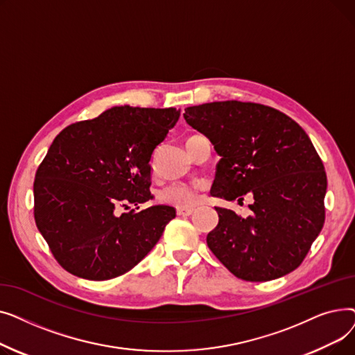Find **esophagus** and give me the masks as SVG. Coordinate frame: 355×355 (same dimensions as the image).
<instances>
[{"label":"esophagus","mask_w":355,"mask_h":355,"mask_svg":"<svg viewBox=\"0 0 355 355\" xmlns=\"http://www.w3.org/2000/svg\"><path fill=\"white\" fill-rule=\"evenodd\" d=\"M193 209H177V214L182 216V217H189L193 214Z\"/></svg>","instance_id":"1"}]
</instances>
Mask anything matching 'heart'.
Returning <instances> with one entry per match:
<instances>
[{
    "label": "heart",
    "mask_w": 355,
    "mask_h": 355,
    "mask_svg": "<svg viewBox=\"0 0 355 355\" xmlns=\"http://www.w3.org/2000/svg\"><path fill=\"white\" fill-rule=\"evenodd\" d=\"M198 194V185L187 182H174L161 189L157 200L162 204H170L175 207H189L194 204Z\"/></svg>",
    "instance_id": "b5f03b06"
}]
</instances>
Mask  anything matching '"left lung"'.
Wrapping results in <instances>:
<instances>
[{
    "label": "left lung",
    "mask_w": 355,
    "mask_h": 355,
    "mask_svg": "<svg viewBox=\"0 0 355 355\" xmlns=\"http://www.w3.org/2000/svg\"><path fill=\"white\" fill-rule=\"evenodd\" d=\"M185 122L221 157L210 194L243 201L252 216L216 207L207 246L234 276L265 282L300 266L325 221L324 164L305 130L281 110L225 101L185 109Z\"/></svg>",
    "instance_id": "obj_1"
}]
</instances>
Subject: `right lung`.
Returning <instances> with one entry per match:
<instances>
[{"label":"right lung","mask_w":355,"mask_h":355,"mask_svg":"<svg viewBox=\"0 0 355 355\" xmlns=\"http://www.w3.org/2000/svg\"><path fill=\"white\" fill-rule=\"evenodd\" d=\"M178 118L175 107L116 106L54 138L35 173L34 220L64 270L114 279L157 245L173 207L115 210L153 198L149 161Z\"/></svg>","instance_id":"right-lung-1"}]
</instances>
